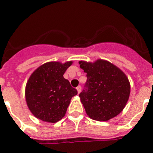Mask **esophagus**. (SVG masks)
Returning a JSON list of instances; mask_svg holds the SVG:
<instances>
[{"instance_id":"obj_1","label":"esophagus","mask_w":153,"mask_h":153,"mask_svg":"<svg viewBox=\"0 0 153 153\" xmlns=\"http://www.w3.org/2000/svg\"><path fill=\"white\" fill-rule=\"evenodd\" d=\"M76 89H77V91H78V93L79 94L80 92H81V86H78V87L76 88Z\"/></svg>"}]
</instances>
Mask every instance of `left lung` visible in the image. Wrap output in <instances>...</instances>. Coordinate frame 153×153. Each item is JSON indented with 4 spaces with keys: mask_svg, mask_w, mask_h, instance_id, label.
Returning a JSON list of instances; mask_svg holds the SVG:
<instances>
[{
    "mask_svg": "<svg viewBox=\"0 0 153 153\" xmlns=\"http://www.w3.org/2000/svg\"><path fill=\"white\" fill-rule=\"evenodd\" d=\"M79 64L87 77L79 97L88 116L106 121L118 115L126 106L130 93L126 75L104 60L94 63L79 61Z\"/></svg>",
    "mask_w": 153,
    "mask_h": 153,
    "instance_id": "left-lung-1",
    "label": "left lung"
}]
</instances>
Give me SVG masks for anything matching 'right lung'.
<instances>
[{"instance_id":"obj_1","label":"right lung","mask_w":153,"mask_h":153,"mask_svg":"<svg viewBox=\"0 0 153 153\" xmlns=\"http://www.w3.org/2000/svg\"><path fill=\"white\" fill-rule=\"evenodd\" d=\"M72 63H46L29 77L26 86V101L37 118L55 123L65 115L70 100L78 94L77 89L63 76Z\"/></svg>"}]
</instances>
